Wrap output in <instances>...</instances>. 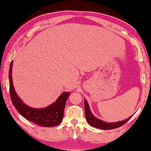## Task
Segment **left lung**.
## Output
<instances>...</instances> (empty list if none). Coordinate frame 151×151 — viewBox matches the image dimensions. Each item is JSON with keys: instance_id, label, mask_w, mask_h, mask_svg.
I'll use <instances>...</instances> for the list:
<instances>
[{"instance_id": "obj_1", "label": "left lung", "mask_w": 151, "mask_h": 151, "mask_svg": "<svg viewBox=\"0 0 151 151\" xmlns=\"http://www.w3.org/2000/svg\"><path fill=\"white\" fill-rule=\"evenodd\" d=\"M84 109H85V115H86V119L87 122L93 127L98 128V129H100L102 130H110V129H114L116 128L120 127L121 126L124 124L127 123L130 119L131 118L133 115L131 117H128L125 120L116 122H106L101 120V119L97 118L95 117L92 114L91 111L90 110L89 105L88 104V102L86 100H84Z\"/></svg>"}]
</instances>
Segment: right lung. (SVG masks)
<instances>
[{
  "label": "right lung",
  "instance_id": "1",
  "mask_svg": "<svg viewBox=\"0 0 151 151\" xmlns=\"http://www.w3.org/2000/svg\"><path fill=\"white\" fill-rule=\"evenodd\" d=\"M12 66L13 60L10 63L9 71V91L11 100L14 107L22 116L33 123L41 127H52L60 124L63 119L64 110L69 92H63L55 102L42 109L33 108L22 102L14 89L12 80Z\"/></svg>",
  "mask_w": 151,
  "mask_h": 151
}]
</instances>
